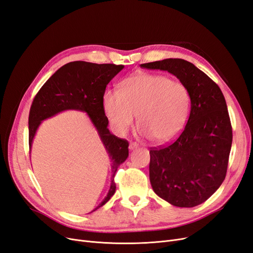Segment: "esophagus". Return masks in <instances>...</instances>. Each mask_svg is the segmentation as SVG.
I'll return each instance as SVG.
<instances>
[{
  "mask_svg": "<svg viewBox=\"0 0 253 253\" xmlns=\"http://www.w3.org/2000/svg\"><path fill=\"white\" fill-rule=\"evenodd\" d=\"M137 148H138V144H137L136 142H129V144H128V149L129 150L133 151V150H135Z\"/></svg>",
  "mask_w": 253,
  "mask_h": 253,
  "instance_id": "34e87169",
  "label": "esophagus"
}]
</instances>
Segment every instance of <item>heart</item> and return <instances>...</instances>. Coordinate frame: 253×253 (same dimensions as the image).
<instances>
[{"label":"heart","instance_id":"b5f03b06","mask_svg":"<svg viewBox=\"0 0 253 253\" xmlns=\"http://www.w3.org/2000/svg\"><path fill=\"white\" fill-rule=\"evenodd\" d=\"M102 105L118 134H126L138 115L141 134L157 143H166L176 138L185 127L191 98L180 81L165 75L141 73L127 78L121 90H105Z\"/></svg>","mask_w":253,"mask_h":253}]
</instances>
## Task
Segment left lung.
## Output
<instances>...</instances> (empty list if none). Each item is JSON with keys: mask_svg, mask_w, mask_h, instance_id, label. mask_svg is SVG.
<instances>
[{"mask_svg": "<svg viewBox=\"0 0 253 253\" xmlns=\"http://www.w3.org/2000/svg\"><path fill=\"white\" fill-rule=\"evenodd\" d=\"M140 66L169 72L189 90L191 111L182 133L168 147L150 151V181L166 202L192 208L208 200L226 177L232 127L225 97L215 82L186 60Z\"/></svg>", "mask_w": 253, "mask_h": 253, "instance_id": "left-lung-1", "label": "left lung"}]
</instances>
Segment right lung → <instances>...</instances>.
Returning a JSON list of instances; mask_svg holds the SVG:
<instances>
[{
    "instance_id": "obj_1",
    "label": "right lung",
    "mask_w": 253,
    "mask_h": 253,
    "mask_svg": "<svg viewBox=\"0 0 253 253\" xmlns=\"http://www.w3.org/2000/svg\"><path fill=\"white\" fill-rule=\"evenodd\" d=\"M124 67V65L96 64L85 61L67 63L44 83L36 95L29 112V149H32L36 133L43 120L71 110L87 114L112 163L110 190L93 211L108 203L114 195L116 191L115 174L128 156L127 141L111 134L108 128L109 119L102 105L106 85Z\"/></svg>"
}]
</instances>
